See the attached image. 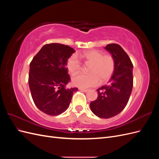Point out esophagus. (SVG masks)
Returning a JSON list of instances; mask_svg holds the SVG:
<instances>
[{"mask_svg": "<svg viewBox=\"0 0 159 159\" xmlns=\"http://www.w3.org/2000/svg\"><path fill=\"white\" fill-rule=\"evenodd\" d=\"M79 89L80 90H81V91H82L83 92H85V93H86V92H88V89H82V88H79Z\"/></svg>", "mask_w": 159, "mask_h": 159, "instance_id": "obj_1", "label": "esophagus"}]
</instances>
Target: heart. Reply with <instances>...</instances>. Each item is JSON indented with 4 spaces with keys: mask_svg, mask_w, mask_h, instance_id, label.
<instances>
[{
    "mask_svg": "<svg viewBox=\"0 0 159 159\" xmlns=\"http://www.w3.org/2000/svg\"><path fill=\"white\" fill-rule=\"evenodd\" d=\"M80 57L86 64H90L89 74H81L72 78V84L80 88H88L98 85L100 81H107L115 70V60L112 56L103 55V52L89 50L82 52ZM67 68L71 75H75L81 71V64L76 55H71L67 61Z\"/></svg>",
    "mask_w": 159,
    "mask_h": 159,
    "instance_id": "1",
    "label": "heart"
}]
</instances>
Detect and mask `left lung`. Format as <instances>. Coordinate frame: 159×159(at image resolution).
Returning <instances> with one entry per match:
<instances>
[{"instance_id": "1", "label": "left lung", "mask_w": 159, "mask_h": 159, "mask_svg": "<svg viewBox=\"0 0 159 159\" xmlns=\"http://www.w3.org/2000/svg\"><path fill=\"white\" fill-rule=\"evenodd\" d=\"M105 49L114 58L115 70L108 84L97 90L98 97L90 103V108L96 116L108 119L121 113L128 103L133 86V66L121 46L110 44Z\"/></svg>"}]
</instances>
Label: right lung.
Here are the masks:
<instances>
[{"label":"right lung","mask_w":159,"mask_h":159,"mask_svg":"<svg viewBox=\"0 0 159 159\" xmlns=\"http://www.w3.org/2000/svg\"><path fill=\"white\" fill-rule=\"evenodd\" d=\"M74 48L52 43L43 46L30 64L28 84L36 107L49 115H58L68 108L74 92L67 89L70 81L66 68Z\"/></svg>","instance_id":"add662e5"}]
</instances>
